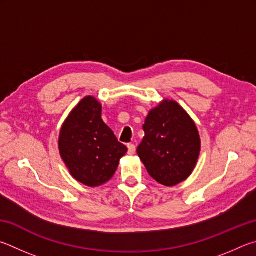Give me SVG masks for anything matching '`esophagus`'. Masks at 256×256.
Here are the masks:
<instances>
[{"label":"esophagus","instance_id":"obj_1","mask_svg":"<svg viewBox=\"0 0 256 256\" xmlns=\"http://www.w3.org/2000/svg\"><path fill=\"white\" fill-rule=\"evenodd\" d=\"M136 150V146L134 144H128V154L129 155H132L134 153H135Z\"/></svg>","mask_w":256,"mask_h":256}]
</instances>
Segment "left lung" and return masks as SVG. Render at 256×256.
<instances>
[{
	"label": "left lung",
	"mask_w": 256,
	"mask_h": 256,
	"mask_svg": "<svg viewBox=\"0 0 256 256\" xmlns=\"http://www.w3.org/2000/svg\"><path fill=\"white\" fill-rule=\"evenodd\" d=\"M145 137L137 154L150 176L165 186L184 181L200 153L198 129L176 101L164 100L142 126Z\"/></svg>",
	"instance_id": "8db88e82"
}]
</instances>
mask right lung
<instances>
[{"mask_svg": "<svg viewBox=\"0 0 256 256\" xmlns=\"http://www.w3.org/2000/svg\"><path fill=\"white\" fill-rule=\"evenodd\" d=\"M101 111L96 98H84L62 124L58 142L70 174L88 186L109 181L128 150L103 122Z\"/></svg>", "mask_w": 256, "mask_h": 256, "instance_id": "obj_1", "label": "right lung"}]
</instances>
